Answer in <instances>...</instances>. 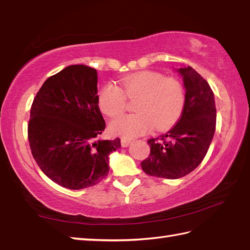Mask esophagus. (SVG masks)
<instances>
[{
  "label": "esophagus",
  "mask_w": 250,
  "mask_h": 250,
  "mask_svg": "<svg viewBox=\"0 0 250 250\" xmlns=\"http://www.w3.org/2000/svg\"><path fill=\"white\" fill-rule=\"evenodd\" d=\"M130 140H127V139H122V141H121V145H122V146L123 147H127L129 145H130Z\"/></svg>",
  "instance_id": "esophagus-1"
}]
</instances>
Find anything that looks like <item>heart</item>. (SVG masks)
I'll return each instance as SVG.
<instances>
[{
  "label": "heart",
  "mask_w": 250,
  "mask_h": 250,
  "mask_svg": "<svg viewBox=\"0 0 250 250\" xmlns=\"http://www.w3.org/2000/svg\"><path fill=\"white\" fill-rule=\"evenodd\" d=\"M121 88L112 83L103 86L98 94V105L103 113L115 118L124 112L126 98H136L137 113L123 115L111 122L112 134L135 138L152 127L163 130L179 119L185 105L181 84L172 78L154 71H140L120 80Z\"/></svg>",
  "instance_id": "heart-1"
}]
</instances>
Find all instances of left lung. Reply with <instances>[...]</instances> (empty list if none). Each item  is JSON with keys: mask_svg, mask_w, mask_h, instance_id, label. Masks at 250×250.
Here are the masks:
<instances>
[{"mask_svg": "<svg viewBox=\"0 0 250 250\" xmlns=\"http://www.w3.org/2000/svg\"><path fill=\"white\" fill-rule=\"evenodd\" d=\"M186 88L178 123L159 138L147 140L150 155L141 163L149 176L178 179L190 174L205 157L216 129L215 96L209 84L190 65L176 69Z\"/></svg>", "mask_w": 250, "mask_h": 250, "instance_id": "left-lung-1", "label": "left lung"}]
</instances>
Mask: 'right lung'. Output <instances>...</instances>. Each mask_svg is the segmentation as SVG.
<instances>
[{"label":"right lung","mask_w":250,"mask_h":250,"mask_svg":"<svg viewBox=\"0 0 250 250\" xmlns=\"http://www.w3.org/2000/svg\"><path fill=\"white\" fill-rule=\"evenodd\" d=\"M97 70L72 64L50 76L30 111L28 138L32 155L45 175L70 190L104 180L109 155L121 140L99 139L105 122L98 105Z\"/></svg>","instance_id":"add662e5"}]
</instances>
